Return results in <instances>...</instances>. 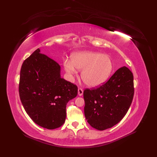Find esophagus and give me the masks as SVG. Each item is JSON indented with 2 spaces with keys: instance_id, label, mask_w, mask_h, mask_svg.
I'll list each match as a JSON object with an SVG mask.
<instances>
[{
  "instance_id": "1",
  "label": "esophagus",
  "mask_w": 157,
  "mask_h": 157,
  "mask_svg": "<svg viewBox=\"0 0 157 157\" xmlns=\"http://www.w3.org/2000/svg\"><path fill=\"white\" fill-rule=\"evenodd\" d=\"M78 94L79 96H82V94H83V90H82V88H78Z\"/></svg>"
}]
</instances>
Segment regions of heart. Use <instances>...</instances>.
<instances>
[{"instance_id": "heart-1", "label": "heart", "mask_w": 157, "mask_h": 157, "mask_svg": "<svg viewBox=\"0 0 157 157\" xmlns=\"http://www.w3.org/2000/svg\"><path fill=\"white\" fill-rule=\"evenodd\" d=\"M66 72L70 75L82 70L81 78L90 87H97L105 82L113 69L112 59L107 55L94 52H80L71 56V60L63 61Z\"/></svg>"}]
</instances>
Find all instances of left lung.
Instances as JSON below:
<instances>
[{
  "label": "left lung",
  "instance_id": "left-lung-1",
  "mask_svg": "<svg viewBox=\"0 0 157 157\" xmlns=\"http://www.w3.org/2000/svg\"><path fill=\"white\" fill-rule=\"evenodd\" d=\"M134 94V76L124 66L100 86L84 90V115L87 122L98 130L115 126L127 113Z\"/></svg>",
  "mask_w": 157,
  "mask_h": 157
}]
</instances>
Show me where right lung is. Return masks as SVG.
Instances as JSON below:
<instances>
[{"label": "right lung", "instance_id": "1", "mask_svg": "<svg viewBox=\"0 0 157 157\" xmlns=\"http://www.w3.org/2000/svg\"><path fill=\"white\" fill-rule=\"evenodd\" d=\"M19 94L33 122L54 130L64 124L66 105L77 96L78 88L61 78L59 65L38 48L22 64Z\"/></svg>", "mask_w": 157, "mask_h": 157}]
</instances>
